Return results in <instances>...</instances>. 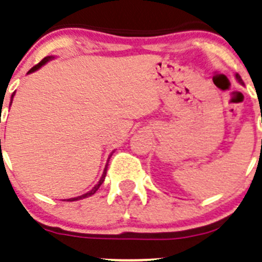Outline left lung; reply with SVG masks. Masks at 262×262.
<instances>
[{
	"label": "left lung",
	"mask_w": 262,
	"mask_h": 262,
	"mask_svg": "<svg viewBox=\"0 0 262 262\" xmlns=\"http://www.w3.org/2000/svg\"><path fill=\"white\" fill-rule=\"evenodd\" d=\"M236 78H237V81L239 82V83H242V84H244V82H242V78H241V76H239L238 73H237V75H236Z\"/></svg>",
	"instance_id": "8db88e82"
}]
</instances>
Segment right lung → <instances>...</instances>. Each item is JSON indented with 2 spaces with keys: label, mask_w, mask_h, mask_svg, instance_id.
Returning <instances> with one entry per match:
<instances>
[{
  "label": "right lung",
  "mask_w": 262,
  "mask_h": 262,
  "mask_svg": "<svg viewBox=\"0 0 262 262\" xmlns=\"http://www.w3.org/2000/svg\"><path fill=\"white\" fill-rule=\"evenodd\" d=\"M52 58H53V57H52V55H50V57H46V58H44V59H41L40 62L38 63V64H35V66H34L33 68H31L30 71H29V73L34 72V71H36V70H39V68H40L41 66H43V64H46V63L48 62V60L52 59ZM14 95H15V92H14V94H12V96H11V97H14ZM11 102H12V100H11ZM10 105H11V104H10ZM0 146H1V141H0ZM105 176H106V167H105V171H104V173H102V178L100 179L99 184H96V186H95L94 189L91 190V191L86 192V194L81 195V196H77V198H72V199H68V200H71V202H73V200H80V199H83V198H89V196H91V195H94L95 192L97 191V189H99V187L101 186V184H102V182H104V180H105Z\"/></svg>",
  "instance_id": "1"
}]
</instances>
